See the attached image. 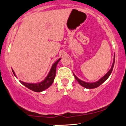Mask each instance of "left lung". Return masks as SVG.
<instances>
[{"mask_svg": "<svg viewBox=\"0 0 126 126\" xmlns=\"http://www.w3.org/2000/svg\"><path fill=\"white\" fill-rule=\"evenodd\" d=\"M114 62H115V54H114V62L113 63H112V66H111V68L110 69V70L108 71L106 75H105L104 76H103L102 78H101L99 80H98L97 82H92V83H88V82H86L83 81V80H80L78 77H76L75 76L74 73H73V75H74L75 79H76V80L79 82V83L80 84L81 86H83V87H85L86 88H88V89H93V88H97L99 86L102 84V83H104L107 79H108V77L110 76L111 72L112 71V69H113L114 67Z\"/></svg>", "mask_w": 126, "mask_h": 126, "instance_id": "8db88e82", "label": "left lung"}]
</instances>
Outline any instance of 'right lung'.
Instances as JSON below:
<instances>
[{
	"label": "right lung",
	"mask_w": 126,
	"mask_h": 126,
	"mask_svg": "<svg viewBox=\"0 0 126 126\" xmlns=\"http://www.w3.org/2000/svg\"><path fill=\"white\" fill-rule=\"evenodd\" d=\"M61 60V59H59L58 60H57L54 64H53L52 67L50 69V72H49L48 75L47 77L45 78V79L43 81L40 82V83H26V82H22L21 80H19L20 82L24 86L28 88V89H31V90L34 91V92H40L42 91H44L45 89H47L48 87L51 86L53 81L54 80L55 76H56V66L57 64H58L59 62ZM13 73L16 76V75L14 72V70L12 69Z\"/></svg>",
	"instance_id": "add662e5"
}]
</instances>
